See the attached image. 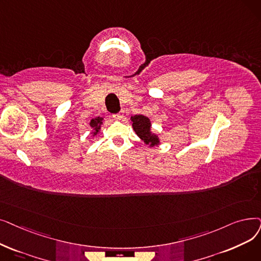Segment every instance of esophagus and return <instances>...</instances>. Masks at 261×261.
<instances>
[{"instance_id": "34e87169", "label": "esophagus", "mask_w": 261, "mask_h": 261, "mask_svg": "<svg viewBox=\"0 0 261 261\" xmlns=\"http://www.w3.org/2000/svg\"><path fill=\"white\" fill-rule=\"evenodd\" d=\"M113 118L116 119V120H120L122 118V112H119V113H117V114L113 115Z\"/></svg>"}]
</instances>
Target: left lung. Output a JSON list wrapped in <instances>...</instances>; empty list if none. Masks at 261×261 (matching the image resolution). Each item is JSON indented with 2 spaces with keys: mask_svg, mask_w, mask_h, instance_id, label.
Segmentation results:
<instances>
[{
  "mask_svg": "<svg viewBox=\"0 0 261 261\" xmlns=\"http://www.w3.org/2000/svg\"><path fill=\"white\" fill-rule=\"evenodd\" d=\"M131 121L133 130L146 145L153 147L160 144L158 135L151 132V122L148 117L144 115H134L131 116Z\"/></svg>",
  "mask_w": 261,
  "mask_h": 261,
  "instance_id": "8db88e82",
  "label": "left lung"
}]
</instances>
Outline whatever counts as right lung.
<instances>
[{
	"label": "right lung",
	"mask_w": 261,
	"mask_h": 261,
	"mask_svg": "<svg viewBox=\"0 0 261 261\" xmlns=\"http://www.w3.org/2000/svg\"><path fill=\"white\" fill-rule=\"evenodd\" d=\"M102 123H103V118L102 117H95V118L90 120L89 126H90V128L93 129V131H92L93 137H95V135H97L99 133V131L101 129V124H102Z\"/></svg>",
	"instance_id": "add662e5"
}]
</instances>
